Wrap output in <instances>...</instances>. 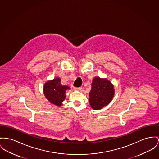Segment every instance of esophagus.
Masks as SVG:
<instances>
[{
	"instance_id": "1",
	"label": "esophagus",
	"mask_w": 159,
	"mask_h": 159,
	"mask_svg": "<svg viewBox=\"0 0 159 159\" xmlns=\"http://www.w3.org/2000/svg\"><path fill=\"white\" fill-rule=\"evenodd\" d=\"M75 90H81V89H82V87H74Z\"/></svg>"
}]
</instances>
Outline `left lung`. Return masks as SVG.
Returning a JSON list of instances; mask_svg holds the SVG:
<instances>
[{"label":"left lung","instance_id":"obj_1","mask_svg":"<svg viewBox=\"0 0 159 159\" xmlns=\"http://www.w3.org/2000/svg\"><path fill=\"white\" fill-rule=\"evenodd\" d=\"M113 87L112 84L107 79L95 78L89 93L91 107L95 110H99L108 105L114 96Z\"/></svg>","mask_w":159,"mask_h":159}]
</instances>
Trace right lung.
Returning a JSON list of instances; mask_svg holds the SVG:
<instances>
[{
    "label": "right lung",
    "instance_id": "obj_1",
    "mask_svg": "<svg viewBox=\"0 0 159 159\" xmlns=\"http://www.w3.org/2000/svg\"><path fill=\"white\" fill-rule=\"evenodd\" d=\"M59 78L52 81H48L44 85V93L46 98L52 104L57 106L62 105V102L66 98L65 92L69 89L68 86H64L60 83Z\"/></svg>",
    "mask_w": 159,
    "mask_h": 159
}]
</instances>
